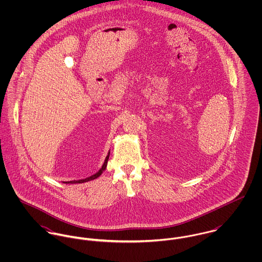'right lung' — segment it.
<instances>
[{"instance_id":"obj_1","label":"right lung","mask_w":262,"mask_h":262,"mask_svg":"<svg viewBox=\"0 0 262 262\" xmlns=\"http://www.w3.org/2000/svg\"><path fill=\"white\" fill-rule=\"evenodd\" d=\"M109 156H110V152L108 153V155L106 156V159H105V161H104V163H103V165H102V167L96 172V173H94L93 176H91V177H88V178H85V179H82V180H78V181H72V182H66L67 184H83V183H86V182H90V181H93V180H96L97 178H99L104 171H105V169H106V167H107V164H108V160H109Z\"/></svg>"}]
</instances>
